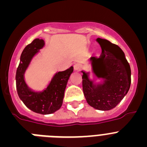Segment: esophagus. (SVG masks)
<instances>
[{"label": "esophagus", "instance_id": "1", "mask_svg": "<svg viewBox=\"0 0 147 147\" xmlns=\"http://www.w3.org/2000/svg\"><path fill=\"white\" fill-rule=\"evenodd\" d=\"M74 68L75 71H80L82 68V65L81 64H80V63H76L74 65Z\"/></svg>", "mask_w": 147, "mask_h": 147}]
</instances>
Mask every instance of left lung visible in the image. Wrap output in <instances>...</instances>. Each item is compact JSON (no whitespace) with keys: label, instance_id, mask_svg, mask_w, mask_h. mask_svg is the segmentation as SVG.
Masks as SVG:
<instances>
[{"label":"left lung","instance_id":"8db88e82","mask_svg":"<svg viewBox=\"0 0 147 147\" xmlns=\"http://www.w3.org/2000/svg\"><path fill=\"white\" fill-rule=\"evenodd\" d=\"M102 48L99 57H91L94 74L102 78L103 84L94 85L88 74L82 71V88L87 102L99 110H110L123 99L131 84V69L123 51L109 40L98 38Z\"/></svg>","mask_w":147,"mask_h":147}]
</instances>
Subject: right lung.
Returning <instances> with one entry per match:
<instances>
[{"mask_svg":"<svg viewBox=\"0 0 147 147\" xmlns=\"http://www.w3.org/2000/svg\"><path fill=\"white\" fill-rule=\"evenodd\" d=\"M44 44L43 40L37 38L26 46L20 56L15 79L18 94L24 105L34 112L46 115L53 113L62 106L67 80L74 67L57 73L44 91H32L26 84L23 76L32 57L43 47Z\"/></svg>","mask_w":147,"mask_h":147,"instance_id":"1","label":"right lung"}]
</instances>
